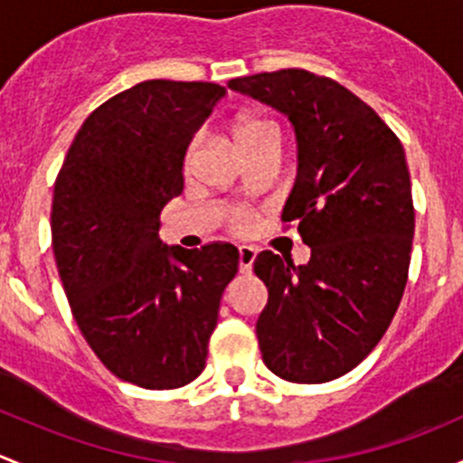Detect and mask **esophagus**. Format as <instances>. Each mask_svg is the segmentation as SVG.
<instances>
[{"mask_svg": "<svg viewBox=\"0 0 463 463\" xmlns=\"http://www.w3.org/2000/svg\"><path fill=\"white\" fill-rule=\"evenodd\" d=\"M254 260H256V251L251 250V247L247 245L238 247V269H241V274H250Z\"/></svg>", "mask_w": 463, "mask_h": 463, "instance_id": "34e87169", "label": "esophagus"}]
</instances>
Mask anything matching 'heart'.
<instances>
[{
    "instance_id": "1",
    "label": "heart",
    "mask_w": 463,
    "mask_h": 463,
    "mask_svg": "<svg viewBox=\"0 0 463 463\" xmlns=\"http://www.w3.org/2000/svg\"><path fill=\"white\" fill-rule=\"evenodd\" d=\"M232 137L233 145L238 146L241 154H247V151L256 149V146H265V145H276L279 142V131L271 122L263 120V118L256 116H241L236 122L232 125ZM194 156H196V145H192L187 149V156H184V166L192 165ZM251 221V213L247 209H238L233 213V227L236 230H247Z\"/></svg>"
}]
</instances>
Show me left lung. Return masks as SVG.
I'll use <instances>...</instances> for the list:
<instances>
[{
	"label": "left lung",
	"mask_w": 463,
	"mask_h": 463,
	"mask_svg": "<svg viewBox=\"0 0 463 463\" xmlns=\"http://www.w3.org/2000/svg\"><path fill=\"white\" fill-rule=\"evenodd\" d=\"M232 90L288 116L297 180L283 207L312 250L305 265L260 251L256 321L267 368L294 383H326L361 364L388 330L408 280L414 236L406 154L352 90L303 69L230 80Z\"/></svg>",
	"instance_id": "left-lung-1"
}]
</instances>
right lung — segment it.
Listing matches in <instances>:
<instances>
[{"label": "right lung", "mask_w": 463, "mask_h": 463, "mask_svg": "<svg viewBox=\"0 0 463 463\" xmlns=\"http://www.w3.org/2000/svg\"><path fill=\"white\" fill-rule=\"evenodd\" d=\"M212 82L149 80L113 95L80 127L55 180L53 254L75 323L118 379L146 390L204 370L232 245L160 241V212L184 187V154L225 98Z\"/></svg>", "instance_id": "right-lung-1"}]
</instances>
